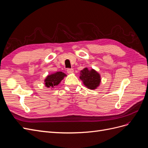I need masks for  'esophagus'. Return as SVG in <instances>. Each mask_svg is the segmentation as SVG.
I'll return each mask as SVG.
<instances>
[{
    "instance_id": "esophagus-1",
    "label": "esophagus",
    "mask_w": 148,
    "mask_h": 148,
    "mask_svg": "<svg viewBox=\"0 0 148 148\" xmlns=\"http://www.w3.org/2000/svg\"><path fill=\"white\" fill-rule=\"evenodd\" d=\"M66 71H67V73L69 74H71L74 72V70L73 69H68Z\"/></svg>"
}]
</instances>
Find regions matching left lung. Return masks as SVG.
I'll use <instances>...</instances> for the list:
<instances>
[{
	"instance_id": "left-lung-1",
	"label": "left lung",
	"mask_w": 148,
	"mask_h": 148,
	"mask_svg": "<svg viewBox=\"0 0 148 148\" xmlns=\"http://www.w3.org/2000/svg\"><path fill=\"white\" fill-rule=\"evenodd\" d=\"M79 79L83 82L85 86L91 90L97 89L99 86L101 82L100 74L95 69L89 70L87 67L80 71Z\"/></svg>"
}]
</instances>
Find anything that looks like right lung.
Returning <instances> with one entry per match:
<instances>
[{
	"label": "right lung",
	"mask_w": 148,
	"mask_h": 148,
	"mask_svg": "<svg viewBox=\"0 0 148 148\" xmlns=\"http://www.w3.org/2000/svg\"><path fill=\"white\" fill-rule=\"evenodd\" d=\"M66 75L62 71H56V72L48 75L46 78L44 79V84L47 88L51 89L55 88L56 86L62 82Z\"/></svg>",
	"instance_id": "1"
}]
</instances>
